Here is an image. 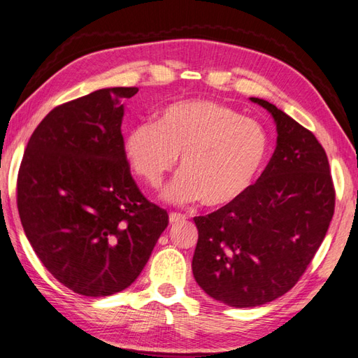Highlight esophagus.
I'll return each instance as SVG.
<instances>
[{"label":"esophagus","mask_w":358,"mask_h":358,"mask_svg":"<svg viewBox=\"0 0 358 358\" xmlns=\"http://www.w3.org/2000/svg\"><path fill=\"white\" fill-rule=\"evenodd\" d=\"M187 217L184 215V214H180V213H170V223L173 224V223H178V222H182V220H185Z\"/></svg>","instance_id":"1"}]
</instances>
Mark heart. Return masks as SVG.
<instances>
[{
	"label": "heart",
	"instance_id": "b5f03b06",
	"mask_svg": "<svg viewBox=\"0 0 358 358\" xmlns=\"http://www.w3.org/2000/svg\"><path fill=\"white\" fill-rule=\"evenodd\" d=\"M268 135L228 104L182 100L164 108L155 123L129 130L124 152L144 184L158 188L180 156L179 176L165 191L171 202L199 200L222 208L252 187L268 155Z\"/></svg>",
	"mask_w": 358,
	"mask_h": 358
}]
</instances>
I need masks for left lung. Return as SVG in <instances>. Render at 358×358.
<instances>
[{"label": "left lung", "mask_w": 358, "mask_h": 358, "mask_svg": "<svg viewBox=\"0 0 358 358\" xmlns=\"http://www.w3.org/2000/svg\"><path fill=\"white\" fill-rule=\"evenodd\" d=\"M276 121V149L245 194L194 217L197 284L235 308L258 307L289 292L307 270L334 215L328 156L311 130L263 99Z\"/></svg>", "instance_id": "1"}]
</instances>
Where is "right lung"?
<instances>
[{"label":"right lung","instance_id":"right-lung-1","mask_svg":"<svg viewBox=\"0 0 358 358\" xmlns=\"http://www.w3.org/2000/svg\"><path fill=\"white\" fill-rule=\"evenodd\" d=\"M136 92L106 88L59 104L20 165L16 203L31 248L60 284L90 298L127 289L169 226L124 152L121 101Z\"/></svg>","mask_w":358,"mask_h":358}]
</instances>
